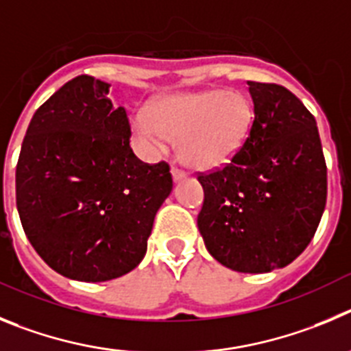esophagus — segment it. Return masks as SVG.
I'll list each match as a JSON object with an SVG mask.
<instances>
[{"label": "esophagus", "instance_id": "esophagus-1", "mask_svg": "<svg viewBox=\"0 0 351 351\" xmlns=\"http://www.w3.org/2000/svg\"><path fill=\"white\" fill-rule=\"evenodd\" d=\"M171 176H173V180H175V182H182V180L187 178V173L183 171V169L175 168V166H173V168H171Z\"/></svg>", "mask_w": 351, "mask_h": 351}]
</instances>
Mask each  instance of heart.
Wrapping results in <instances>:
<instances>
[{
  "mask_svg": "<svg viewBox=\"0 0 351 351\" xmlns=\"http://www.w3.org/2000/svg\"><path fill=\"white\" fill-rule=\"evenodd\" d=\"M252 99L239 90L178 93L152 101L150 112L132 115L131 129L145 148L160 152L169 138L180 156L197 169L222 168L234 159L254 128Z\"/></svg>",
  "mask_w": 351,
  "mask_h": 351,
  "instance_id": "b5f03b06",
  "label": "heart"
}]
</instances>
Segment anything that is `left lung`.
<instances>
[{"instance_id": "8db88e82", "label": "left lung", "mask_w": 351, "mask_h": 351, "mask_svg": "<svg viewBox=\"0 0 351 351\" xmlns=\"http://www.w3.org/2000/svg\"><path fill=\"white\" fill-rule=\"evenodd\" d=\"M255 121L238 156L197 173L204 201L199 232L213 258L239 273H269L298 258L327 201L317 121L278 84L248 82Z\"/></svg>"}]
</instances>
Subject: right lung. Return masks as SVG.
Listing matches in <instances>:
<instances>
[{"label":"right lung","mask_w":351,"mask_h":351,"mask_svg":"<svg viewBox=\"0 0 351 351\" xmlns=\"http://www.w3.org/2000/svg\"><path fill=\"white\" fill-rule=\"evenodd\" d=\"M108 93L110 84L89 75L66 82L31 119L15 169L27 239L53 271L78 282L134 269L173 189L168 162L134 156L128 113Z\"/></svg>","instance_id":"add662e5"}]
</instances>
